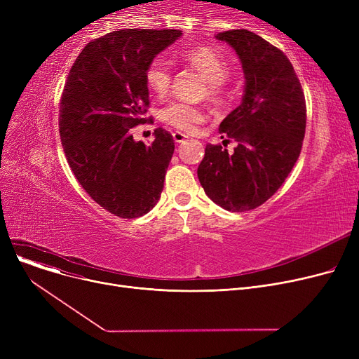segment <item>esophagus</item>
Returning <instances> with one entry per match:
<instances>
[{
    "label": "esophagus",
    "mask_w": 359,
    "mask_h": 359,
    "mask_svg": "<svg viewBox=\"0 0 359 359\" xmlns=\"http://www.w3.org/2000/svg\"><path fill=\"white\" fill-rule=\"evenodd\" d=\"M173 138H175V141L177 142V144H182V142H184L187 138H189V137H187V135H184V134H182V132H175V134H173Z\"/></svg>",
    "instance_id": "1"
}]
</instances>
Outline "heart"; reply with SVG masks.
I'll return each mask as SVG.
<instances>
[{
  "mask_svg": "<svg viewBox=\"0 0 359 359\" xmlns=\"http://www.w3.org/2000/svg\"><path fill=\"white\" fill-rule=\"evenodd\" d=\"M182 58L202 72L208 81L206 86V96L214 103H221L225 99L224 81L230 77V65L215 49L208 46H196L186 49L180 53ZM145 83L148 88L157 96H164L170 83H172V69L170 65L161 60L156 58L145 68ZM203 109L183 103L173 102L163 110V119L172 126L183 132H195L196 128L205 122Z\"/></svg>",
  "mask_w": 359,
  "mask_h": 359,
  "instance_id": "heart-1",
  "label": "heart"
}]
</instances>
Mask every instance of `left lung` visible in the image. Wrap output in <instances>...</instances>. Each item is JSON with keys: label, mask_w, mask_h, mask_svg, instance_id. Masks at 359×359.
Returning a JSON list of instances; mask_svg holds the SVG:
<instances>
[{"label": "left lung", "mask_w": 359, "mask_h": 359, "mask_svg": "<svg viewBox=\"0 0 359 359\" xmlns=\"http://www.w3.org/2000/svg\"><path fill=\"white\" fill-rule=\"evenodd\" d=\"M215 37L240 58L244 93L218 129L237 141L234 153L206 145L198 177L221 208L244 212L266 202L291 173L306 134V99L284 52L246 29Z\"/></svg>", "instance_id": "obj_1"}]
</instances>
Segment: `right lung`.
Segmentation results:
<instances>
[{
  "mask_svg": "<svg viewBox=\"0 0 359 359\" xmlns=\"http://www.w3.org/2000/svg\"><path fill=\"white\" fill-rule=\"evenodd\" d=\"M182 30L126 29L87 43L75 60L60 103L65 157L84 191L103 210L138 218L154 208L173 157L175 140L163 128L149 147L130 129L149 104L145 68Z\"/></svg>",
  "mask_w": 359,
  "mask_h": 359,
  "instance_id": "right-lung-1",
  "label": "right lung"
}]
</instances>
